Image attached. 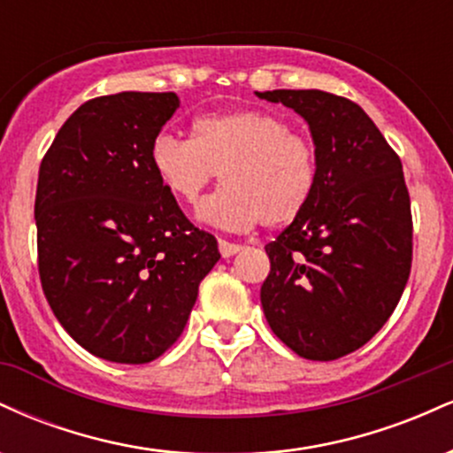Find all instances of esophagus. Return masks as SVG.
<instances>
[{"instance_id":"esophagus-1","label":"esophagus","mask_w":453,"mask_h":453,"mask_svg":"<svg viewBox=\"0 0 453 453\" xmlns=\"http://www.w3.org/2000/svg\"><path fill=\"white\" fill-rule=\"evenodd\" d=\"M241 244H236V242H227V241H223V238H219V253L223 257H232V256H236L238 251H241Z\"/></svg>"}]
</instances>
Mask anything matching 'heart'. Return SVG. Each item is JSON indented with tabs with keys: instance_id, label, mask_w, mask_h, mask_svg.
Listing matches in <instances>:
<instances>
[{
	"instance_id": "1",
	"label": "heart",
	"mask_w": 453,
	"mask_h": 453,
	"mask_svg": "<svg viewBox=\"0 0 453 453\" xmlns=\"http://www.w3.org/2000/svg\"><path fill=\"white\" fill-rule=\"evenodd\" d=\"M150 165L168 191L196 204L221 173L223 185L202 202L197 217L223 230L283 227L298 219L317 187V150L264 111L206 114L194 121L191 140L159 134Z\"/></svg>"
}]
</instances>
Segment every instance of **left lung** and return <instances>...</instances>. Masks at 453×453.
<instances>
[{"label": "left lung", "instance_id": "left-lung-1", "mask_svg": "<svg viewBox=\"0 0 453 453\" xmlns=\"http://www.w3.org/2000/svg\"><path fill=\"white\" fill-rule=\"evenodd\" d=\"M309 123L317 187L266 244L268 326L306 360H336L381 330L404 292L413 221L403 164L356 102L319 89L256 91Z\"/></svg>", "mask_w": 453, "mask_h": 453}]
</instances>
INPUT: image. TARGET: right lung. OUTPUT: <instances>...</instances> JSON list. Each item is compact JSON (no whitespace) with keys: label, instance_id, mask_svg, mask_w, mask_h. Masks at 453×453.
Instances as JSON below:
<instances>
[{"label":"right lung","instance_id":"1","mask_svg":"<svg viewBox=\"0 0 453 453\" xmlns=\"http://www.w3.org/2000/svg\"><path fill=\"white\" fill-rule=\"evenodd\" d=\"M179 104L176 93L140 91L85 102L40 164L44 296L67 334L102 360L147 364L173 347L221 257L149 159Z\"/></svg>","mask_w":453,"mask_h":453}]
</instances>
